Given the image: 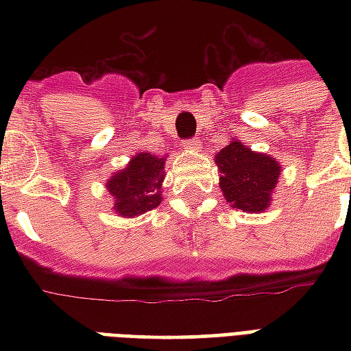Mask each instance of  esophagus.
Instances as JSON below:
<instances>
[{"label": "esophagus", "mask_w": 351, "mask_h": 351, "mask_svg": "<svg viewBox=\"0 0 351 351\" xmlns=\"http://www.w3.org/2000/svg\"><path fill=\"white\" fill-rule=\"evenodd\" d=\"M182 146L186 150H190V152H197L199 148H201V138L199 137H191V138H186L182 143Z\"/></svg>", "instance_id": "obj_1"}]
</instances>
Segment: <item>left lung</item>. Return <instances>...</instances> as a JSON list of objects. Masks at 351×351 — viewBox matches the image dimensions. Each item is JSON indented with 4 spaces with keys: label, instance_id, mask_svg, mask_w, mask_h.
I'll list each match as a JSON object with an SVG mask.
<instances>
[{
    "label": "left lung",
    "instance_id": "obj_1",
    "mask_svg": "<svg viewBox=\"0 0 351 351\" xmlns=\"http://www.w3.org/2000/svg\"><path fill=\"white\" fill-rule=\"evenodd\" d=\"M220 188L228 203L244 213H263L278 182L280 165L265 154L252 152L243 143H229L216 156Z\"/></svg>",
    "mask_w": 351,
    "mask_h": 351
}]
</instances>
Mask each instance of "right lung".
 <instances>
[{
	"mask_svg": "<svg viewBox=\"0 0 351 351\" xmlns=\"http://www.w3.org/2000/svg\"><path fill=\"white\" fill-rule=\"evenodd\" d=\"M163 165L165 161L148 152L131 158L130 165L118 171L107 184L108 193L116 199V213L137 216L160 205Z\"/></svg>",
	"mask_w": 351,
	"mask_h": 351,
	"instance_id": "obj_1",
	"label": "right lung"
}]
</instances>
